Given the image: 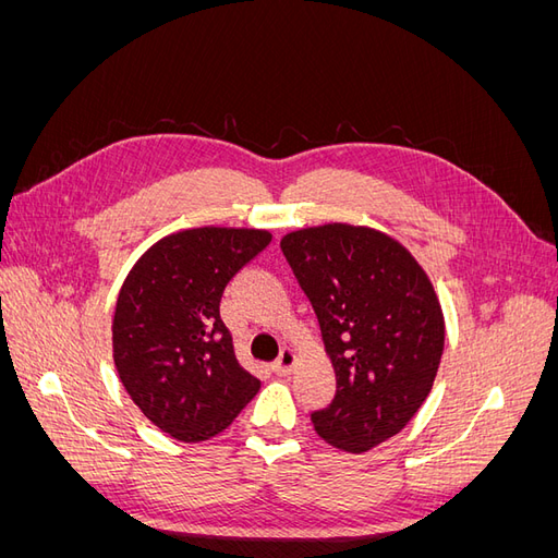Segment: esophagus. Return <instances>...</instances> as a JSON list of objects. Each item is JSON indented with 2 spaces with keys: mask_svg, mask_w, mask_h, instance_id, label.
<instances>
[{
  "mask_svg": "<svg viewBox=\"0 0 558 558\" xmlns=\"http://www.w3.org/2000/svg\"><path fill=\"white\" fill-rule=\"evenodd\" d=\"M295 363H298V351H295V349H291V347H286V349L281 351V356L277 359V363H275L277 375H281V377H289V375L293 373Z\"/></svg>",
  "mask_w": 558,
  "mask_h": 558,
  "instance_id": "1",
  "label": "esophagus"
}]
</instances>
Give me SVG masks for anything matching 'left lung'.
Listing matches in <instances>:
<instances>
[{
  "instance_id": "8db88e82",
  "label": "left lung",
  "mask_w": 558,
  "mask_h": 558,
  "mask_svg": "<svg viewBox=\"0 0 558 558\" xmlns=\"http://www.w3.org/2000/svg\"><path fill=\"white\" fill-rule=\"evenodd\" d=\"M281 251L316 312L337 393L312 424L363 453L398 435L428 398L445 314L424 267L391 234L326 223L283 234Z\"/></svg>"
}]
</instances>
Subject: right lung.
I'll return each instance as SVG.
<instances>
[{
	"instance_id": "add662e5",
	"label": "right lung",
	"mask_w": 558,
	"mask_h": 558,
	"mask_svg": "<svg viewBox=\"0 0 558 558\" xmlns=\"http://www.w3.org/2000/svg\"><path fill=\"white\" fill-rule=\"evenodd\" d=\"M272 242L256 228H189L142 253L113 314V363L144 416L181 442L226 430L260 379L218 314L228 281Z\"/></svg>"
}]
</instances>
